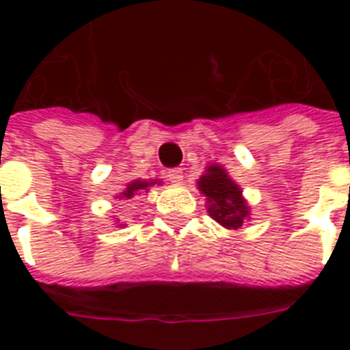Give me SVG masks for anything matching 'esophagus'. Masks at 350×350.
I'll return each mask as SVG.
<instances>
[{
    "mask_svg": "<svg viewBox=\"0 0 350 350\" xmlns=\"http://www.w3.org/2000/svg\"><path fill=\"white\" fill-rule=\"evenodd\" d=\"M167 180L172 181V183H181V181H183V170L181 169L167 170Z\"/></svg>",
    "mask_w": 350,
    "mask_h": 350,
    "instance_id": "34e87169",
    "label": "esophagus"
}]
</instances>
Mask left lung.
Returning <instances> with one entry per match:
<instances>
[{
  "instance_id": "1",
  "label": "left lung",
  "mask_w": 350,
  "mask_h": 350,
  "mask_svg": "<svg viewBox=\"0 0 350 350\" xmlns=\"http://www.w3.org/2000/svg\"><path fill=\"white\" fill-rule=\"evenodd\" d=\"M207 170V174L202 176L198 183L200 191L211 202L208 213L227 229H239L243 225L245 216L249 214V208L241 198V191L221 167L211 165Z\"/></svg>"
}]
</instances>
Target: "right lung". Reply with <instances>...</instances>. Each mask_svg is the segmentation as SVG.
<instances>
[{
    "instance_id": "add662e5",
    "label": "right lung",
    "mask_w": 350,
    "mask_h": 350,
    "mask_svg": "<svg viewBox=\"0 0 350 350\" xmlns=\"http://www.w3.org/2000/svg\"><path fill=\"white\" fill-rule=\"evenodd\" d=\"M154 181H132V183H129V187H126L125 192H121L120 198H126V200H131L134 194H137V192L142 191V189H147L148 185H152Z\"/></svg>"
}]
</instances>
